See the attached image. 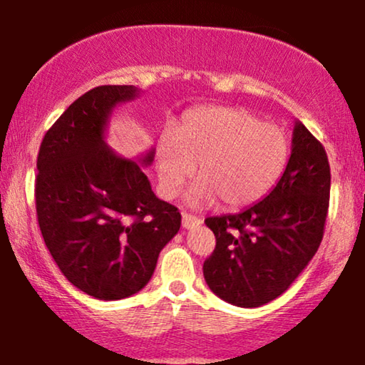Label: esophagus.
<instances>
[{
  "label": "esophagus",
  "mask_w": 365,
  "mask_h": 365,
  "mask_svg": "<svg viewBox=\"0 0 365 365\" xmlns=\"http://www.w3.org/2000/svg\"><path fill=\"white\" fill-rule=\"evenodd\" d=\"M201 225V220L197 216L190 215V213H182V226L185 230H192L195 226H200Z\"/></svg>",
  "instance_id": "34e87169"
}]
</instances>
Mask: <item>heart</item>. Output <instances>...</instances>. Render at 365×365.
Returning <instances> with one entry per match:
<instances>
[{
  "label": "heart",
  "mask_w": 365,
  "mask_h": 365,
  "mask_svg": "<svg viewBox=\"0 0 365 365\" xmlns=\"http://www.w3.org/2000/svg\"><path fill=\"white\" fill-rule=\"evenodd\" d=\"M155 159L167 198L180 193L200 162L201 180L190 190L188 203L211 205L220 198L226 208H242L284 175L290 140L284 129L242 108L200 106L183 114L177 134L167 129L160 134Z\"/></svg>",
  "instance_id": "obj_1"
}]
</instances>
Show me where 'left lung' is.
<instances>
[{"mask_svg": "<svg viewBox=\"0 0 365 365\" xmlns=\"http://www.w3.org/2000/svg\"><path fill=\"white\" fill-rule=\"evenodd\" d=\"M329 188L326 150L297 121L292 155L267 197L237 215L205 220L216 237L215 251L203 264L211 292L242 308L280 297L322 244Z\"/></svg>", "mask_w": 365, "mask_h": 365, "instance_id": "1", "label": "left lung"}]
</instances>
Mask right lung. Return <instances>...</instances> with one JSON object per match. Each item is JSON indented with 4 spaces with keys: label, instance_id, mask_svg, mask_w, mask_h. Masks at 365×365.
Segmentation results:
<instances>
[{
    "label": "right lung",
    "instance_id": "obj_1",
    "mask_svg": "<svg viewBox=\"0 0 365 365\" xmlns=\"http://www.w3.org/2000/svg\"><path fill=\"white\" fill-rule=\"evenodd\" d=\"M133 85H103L75 100L43 135L36 210L48 252L70 284L98 300H121L149 284L165 244L180 230L175 206L152 192L143 167L105 143L114 108Z\"/></svg>",
    "mask_w": 365,
    "mask_h": 365
}]
</instances>
